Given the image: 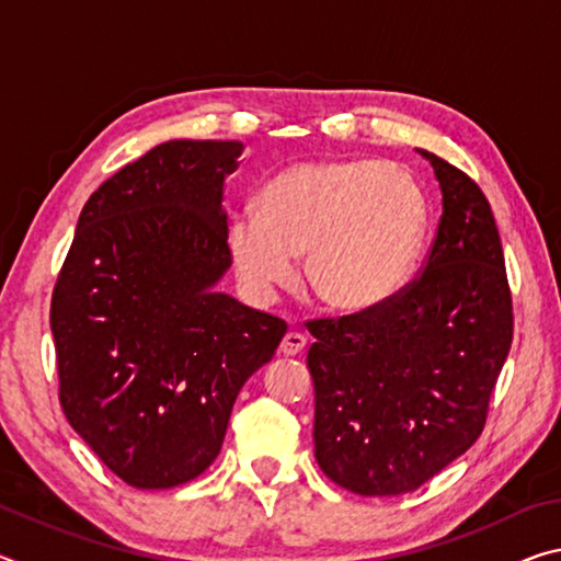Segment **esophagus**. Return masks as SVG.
I'll use <instances>...</instances> for the list:
<instances>
[{
	"instance_id": "esophagus-1",
	"label": "esophagus",
	"mask_w": 561,
	"mask_h": 561,
	"mask_svg": "<svg viewBox=\"0 0 561 561\" xmlns=\"http://www.w3.org/2000/svg\"><path fill=\"white\" fill-rule=\"evenodd\" d=\"M304 346H307V336L299 334V331H287V334H284V339H282V344H279V354L282 356H297Z\"/></svg>"
}]
</instances>
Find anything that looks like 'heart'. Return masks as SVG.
Here are the masks:
<instances>
[{"mask_svg": "<svg viewBox=\"0 0 561 561\" xmlns=\"http://www.w3.org/2000/svg\"><path fill=\"white\" fill-rule=\"evenodd\" d=\"M428 203L405 168L371 158L304 160L274 175L257 215L227 225L237 279L257 301L289 287L304 257L309 291L336 314H366L403 289Z\"/></svg>", "mask_w": 561, "mask_h": 561, "instance_id": "obj_1", "label": "heart"}]
</instances>
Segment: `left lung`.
Segmentation results:
<instances>
[{
	"label": "left lung",
	"instance_id": "obj_1",
	"mask_svg": "<svg viewBox=\"0 0 561 561\" xmlns=\"http://www.w3.org/2000/svg\"><path fill=\"white\" fill-rule=\"evenodd\" d=\"M421 156L443 193L421 274L366 314L307 321L317 462L366 497L417 490L480 438L515 324L488 197Z\"/></svg>",
	"mask_w": 561,
	"mask_h": 561
}]
</instances>
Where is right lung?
<instances>
[{
  "mask_svg": "<svg viewBox=\"0 0 561 561\" xmlns=\"http://www.w3.org/2000/svg\"><path fill=\"white\" fill-rule=\"evenodd\" d=\"M240 140H168L89 197L51 294L59 401L138 490L195 480L220 455L247 378L287 324L215 284L230 270L225 178Z\"/></svg>",
  "mask_w": 561,
  "mask_h": 561,
  "instance_id": "obj_1",
  "label": "right lung"
}]
</instances>
